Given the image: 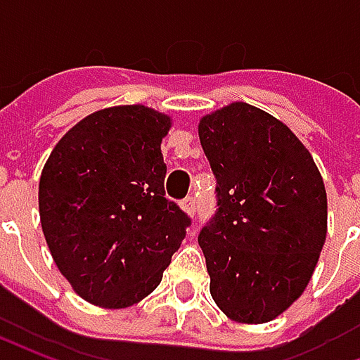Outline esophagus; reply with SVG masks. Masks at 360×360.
<instances>
[{"label":"esophagus","instance_id":"34e87169","mask_svg":"<svg viewBox=\"0 0 360 360\" xmlns=\"http://www.w3.org/2000/svg\"><path fill=\"white\" fill-rule=\"evenodd\" d=\"M181 208L187 212L188 216H195V214H196V200H195V196H187V198H185V200L181 202Z\"/></svg>","mask_w":360,"mask_h":360}]
</instances>
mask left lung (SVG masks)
<instances>
[{
  "instance_id": "8db88e82",
  "label": "left lung",
  "mask_w": 360,
  "mask_h": 360,
  "mask_svg": "<svg viewBox=\"0 0 360 360\" xmlns=\"http://www.w3.org/2000/svg\"><path fill=\"white\" fill-rule=\"evenodd\" d=\"M198 136L218 181V212L198 235L212 299L235 322L264 324L301 297L316 268L324 181L293 131L250 103L204 115Z\"/></svg>"
}]
</instances>
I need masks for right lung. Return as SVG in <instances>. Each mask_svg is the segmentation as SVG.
<instances>
[{
  "mask_svg": "<svg viewBox=\"0 0 360 360\" xmlns=\"http://www.w3.org/2000/svg\"><path fill=\"white\" fill-rule=\"evenodd\" d=\"M172 117L134 105L94 111L51 150L38 206L53 262L75 293L127 309L162 281L191 218L165 198Z\"/></svg>",
  "mask_w": 360,
  "mask_h": 360,
  "instance_id": "1",
  "label": "right lung"
}]
</instances>
